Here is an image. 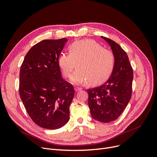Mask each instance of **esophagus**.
Here are the masks:
<instances>
[{
    "mask_svg": "<svg viewBox=\"0 0 157 157\" xmlns=\"http://www.w3.org/2000/svg\"><path fill=\"white\" fill-rule=\"evenodd\" d=\"M75 90L76 92H78V91H80V90H81L82 88H79V87H75Z\"/></svg>",
    "mask_w": 157,
    "mask_h": 157,
    "instance_id": "obj_1",
    "label": "esophagus"
}]
</instances>
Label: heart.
<instances>
[{
  "mask_svg": "<svg viewBox=\"0 0 157 157\" xmlns=\"http://www.w3.org/2000/svg\"><path fill=\"white\" fill-rule=\"evenodd\" d=\"M69 54H61L58 65L65 78H69L75 67H77L71 77L73 84H85L96 86L110 77L115 65V58L111 51L101 48L97 42L78 40L68 46Z\"/></svg>",
  "mask_w": 157,
  "mask_h": 157,
  "instance_id": "obj_1",
  "label": "heart"
}]
</instances>
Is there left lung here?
Returning <instances> with one entry per match:
<instances>
[{
	"label": "left lung",
	"mask_w": 157,
	"mask_h": 157,
	"mask_svg": "<svg viewBox=\"0 0 157 157\" xmlns=\"http://www.w3.org/2000/svg\"><path fill=\"white\" fill-rule=\"evenodd\" d=\"M111 46L115 65L110 78L98 87L88 89V106L93 118L111 122L118 118L132 97L133 69L126 52L115 41L101 36Z\"/></svg>",
	"instance_id": "1"
}]
</instances>
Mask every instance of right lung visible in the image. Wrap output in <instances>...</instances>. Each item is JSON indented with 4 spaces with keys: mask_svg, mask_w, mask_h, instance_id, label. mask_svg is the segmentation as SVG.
<instances>
[{
    "mask_svg": "<svg viewBox=\"0 0 157 157\" xmlns=\"http://www.w3.org/2000/svg\"><path fill=\"white\" fill-rule=\"evenodd\" d=\"M67 39L44 40L27 52L20 72V96L36 124L55 130L69 120L73 85L61 78L58 59Z\"/></svg>",
    "mask_w": 157,
    "mask_h": 157,
    "instance_id": "1",
    "label": "right lung"
}]
</instances>
